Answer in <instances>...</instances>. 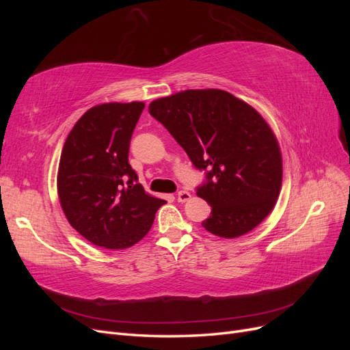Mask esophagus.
I'll return each instance as SVG.
<instances>
[{
  "mask_svg": "<svg viewBox=\"0 0 350 350\" xmlns=\"http://www.w3.org/2000/svg\"><path fill=\"white\" fill-rule=\"evenodd\" d=\"M176 198H178L179 203H185V201H188L189 198H191V194H189L188 191H179L176 194Z\"/></svg>",
  "mask_w": 350,
  "mask_h": 350,
  "instance_id": "esophagus-1",
  "label": "esophagus"
}]
</instances>
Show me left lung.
Masks as SVG:
<instances>
[{"instance_id": "left-lung-1", "label": "left lung", "mask_w": 350, "mask_h": 350, "mask_svg": "<svg viewBox=\"0 0 350 350\" xmlns=\"http://www.w3.org/2000/svg\"><path fill=\"white\" fill-rule=\"evenodd\" d=\"M162 122L208 183L197 196L211 206L203 228L234 239L257 228L278 203L282 152L269 122L250 103L220 89H189L154 99Z\"/></svg>"}]
</instances>
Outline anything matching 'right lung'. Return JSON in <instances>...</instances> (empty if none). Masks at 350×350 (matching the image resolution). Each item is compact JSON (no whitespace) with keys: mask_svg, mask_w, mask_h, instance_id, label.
<instances>
[{"mask_svg":"<svg viewBox=\"0 0 350 350\" xmlns=\"http://www.w3.org/2000/svg\"><path fill=\"white\" fill-rule=\"evenodd\" d=\"M143 109L144 102L94 105L74 124L61 152V208L83 238L107 250L142 241L166 203L137 184L129 163L130 140Z\"/></svg>","mask_w":350,"mask_h":350,"instance_id":"add662e5","label":"right lung"}]
</instances>
